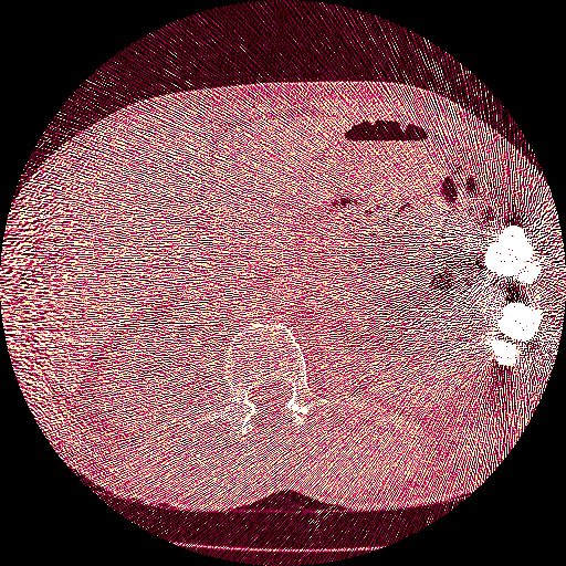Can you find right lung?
<instances>
[{
	"mask_svg": "<svg viewBox=\"0 0 566 566\" xmlns=\"http://www.w3.org/2000/svg\"><path fill=\"white\" fill-rule=\"evenodd\" d=\"M306 518H308V516H306Z\"/></svg>",
	"mask_w": 566,
	"mask_h": 566,
	"instance_id": "right-lung-1",
	"label": "right lung"
}]
</instances>
